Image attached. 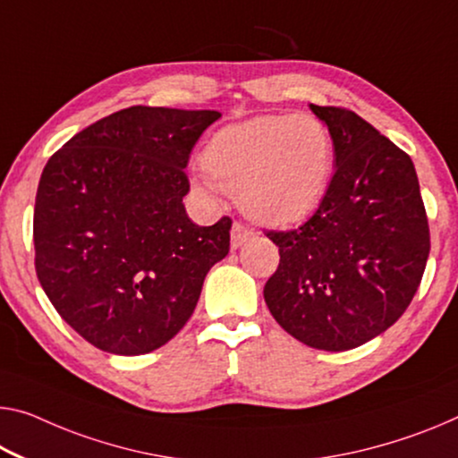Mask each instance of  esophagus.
<instances>
[{
	"instance_id": "obj_1",
	"label": "esophagus",
	"mask_w": 458,
	"mask_h": 458,
	"mask_svg": "<svg viewBox=\"0 0 458 458\" xmlns=\"http://www.w3.org/2000/svg\"><path fill=\"white\" fill-rule=\"evenodd\" d=\"M253 237V231H250V229H245L242 223H233V229H231V248L233 250H237L239 245H243L245 242H248V239H251Z\"/></svg>"
}]
</instances>
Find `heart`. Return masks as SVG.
Segmentation results:
<instances>
[{
    "label": "heart",
    "mask_w": 458,
    "mask_h": 458,
    "mask_svg": "<svg viewBox=\"0 0 458 458\" xmlns=\"http://www.w3.org/2000/svg\"><path fill=\"white\" fill-rule=\"evenodd\" d=\"M202 194H239L251 219L299 223L321 205L334 174V137L313 114H264L216 131L202 153Z\"/></svg>",
    "instance_id": "obj_1"
}]
</instances>
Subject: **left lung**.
Wrapping results in <instances>:
<instances>
[{
  "mask_svg": "<svg viewBox=\"0 0 458 458\" xmlns=\"http://www.w3.org/2000/svg\"><path fill=\"white\" fill-rule=\"evenodd\" d=\"M311 110L332 131L335 172L311 219L266 233L280 264L264 299L299 342L344 352L383 334L410 307L430 229L411 157L356 112Z\"/></svg>",
  "mask_w": 458,
  "mask_h": 458,
  "instance_id": "obj_1",
  "label": "left lung"
}]
</instances>
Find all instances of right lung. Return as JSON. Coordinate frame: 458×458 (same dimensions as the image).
Returning a JSON list of instances; mask_svg holds the SVG:
<instances>
[{"label": "right lung", "instance_id": "right-lung-1", "mask_svg": "<svg viewBox=\"0 0 458 458\" xmlns=\"http://www.w3.org/2000/svg\"><path fill=\"white\" fill-rule=\"evenodd\" d=\"M216 110L131 106L89 124L42 170L34 266L57 313L91 346L139 356L186 326L231 219H188L190 151Z\"/></svg>", "mask_w": 458, "mask_h": 458}]
</instances>
